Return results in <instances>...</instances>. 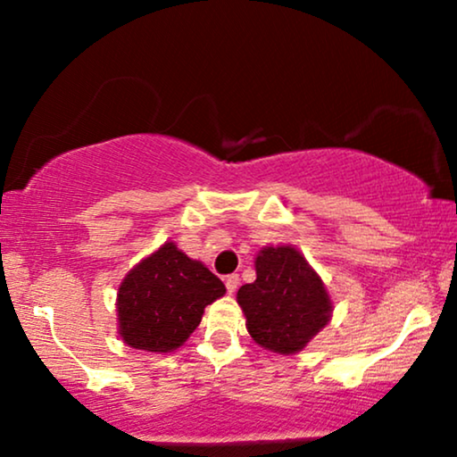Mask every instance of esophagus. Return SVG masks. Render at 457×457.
<instances>
[{"label":"esophagus","instance_id":"34e87169","mask_svg":"<svg viewBox=\"0 0 457 457\" xmlns=\"http://www.w3.org/2000/svg\"><path fill=\"white\" fill-rule=\"evenodd\" d=\"M224 285H227L228 293H235L237 287H239V277H237V274H228V277L224 278Z\"/></svg>","mask_w":457,"mask_h":457}]
</instances>
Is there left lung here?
Instances as JSON below:
<instances>
[{"mask_svg": "<svg viewBox=\"0 0 457 457\" xmlns=\"http://www.w3.org/2000/svg\"><path fill=\"white\" fill-rule=\"evenodd\" d=\"M245 327L260 347L293 355L333 318L320 274L293 245H266L255 255V280L237 291Z\"/></svg>", "mask_w": 457, "mask_h": 457, "instance_id": "left-lung-1", "label": "left lung"}]
</instances>
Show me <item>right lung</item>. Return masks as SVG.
I'll list each match as a JSON object with an SVG mask.
<instances>
[{
    "instance_id": "1",
    "label": "right lung",
    "mask_w": 457,
    "mask_h": 457,
    "mask_svg": "<svg viewBox=\"0 0 457 457\" xmlns=\"http://www.w3.org/2000/svg\"><path fill=\"white\" fill-rule=\"evenodd\" d=\"M224 293L216 274L166 241L130 268L118 287V335L133 349L174 352L199 327L205 305Z\"/></svg>"
}]
</instances>
